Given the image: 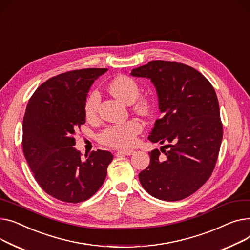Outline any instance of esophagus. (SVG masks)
<instances>
[{"instance_id":"1","label":"esophagus","mask_w":250,"mask_h":250,"mask_svg":"<svg viewBox=\"0 0 250 250\" xmlns=\"http://www.w3.org/2000/svg\"><path fill=\"white\" fill-rule=\"evenodd\" d=\"M134 153L133 150H118L117 154H122V155H132Z\"/></svg>"}]
</instances>
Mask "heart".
Masks as SVG:
<instances>
[{"label": "heart", "instance_id": "obj_1", "mask_svg": "<svg viewBox=\"0 0 250 250\" xmlns=\"http://www.w3.org/2000/svg\"><path fill=\"white\" fill-rule=\"evenodd\" d=\"M109 90L113 96L121 100L125 104H132L133 109L140 114H148L151 110V102L147 97L139 96V85L132 78L124 75L116 77L109 84ZM101 96L98 91H92L86 96L83 112L86 119L92 120L97 117ZM142 130L138 120H129L122 124L110 125L99 134L101 143L110 147L128 148L136 142V137Z\"/></svg>", "mask_w": 250, "mask_h": 250}]
</instances>
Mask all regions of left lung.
I'll return each instance as SVG.
<instances>
[{"mask_svg":"<svg viewBox=\"0 0 250 250\" xmlns=\"http://www.w3.org/2000/svg\"><path fill=\"white\" fill-rule=\"evenodd\" d=\"M130 75L153 83L161 118L148 139L164 144L150 152V164L138 178L152 197L180 201L198 190L215 167L223 130L214 87L188 65L152 61Z\"/></svg>","mask_w":250,"mask_h":250,"instance_id":"obj_1","label":"left lung"}]
</instances>
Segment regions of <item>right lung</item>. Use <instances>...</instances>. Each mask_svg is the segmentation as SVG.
Listing matches in <instances>:
<instances>
[{"label": "right lung", "mask_w": 250, "mask_h": 250, "mask_svg": "<svg viewBox=\"0 0 250 250\" xmlns=\"http://www.w3.org/2000/svg\"><path fill=\"white\" fill-rule=\"evenodd\" d=\"M108 68L61 73L43 83L28 102L23 119V150L44 192L67 203L91 198L104 183L113 154L92 151L83 158L73 146L85 122L84 101L94 82Z\"/></svg>", "instance_id": "add662e5"}]
</instances>
